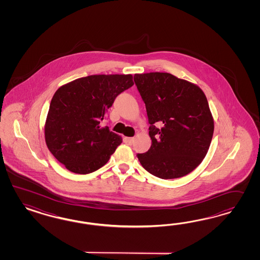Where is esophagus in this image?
I'll return each instance as SVG.
<instances>
[{"instance_id":"34e87169","label":"esophagus","mask_w":260,"mask_h":260,"mask_svg":"<svg viewBox=\"0 0 260 260\" xmlns=\"http://www.w3.org/2000/svg\"><path fill=\"white\" fill-rule=\"evenodd\" d=\"M125 140H126V143H128L129 145H132L134 141V137H126L125 138Z\"/></svg>"}]
</instances>
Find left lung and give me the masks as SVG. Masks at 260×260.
<instances>
[{"instance_id":"obj_1","label":"left lung","mask_w":260,"mask_h":260,"mask_svg":"<svg viewBox=\"0 0 260 260\" xmlns=\"http://www.w3.org/2000/svg\"><path fill=\"white\" fill-rule=\"evenodd\" d=\"M146 105L151 146L138 153L143 168L162 179L179 178L203 161L213 138V119L204 92L171 73L134 75Z\"/></svg>"}]
</instances>
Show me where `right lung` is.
I'll use <instances>...</instances> for the list:
<instances>
[{"label": "right lung", "instance_id": "1", "mask_svg": "<svg viewBox=\"0 0 260 260\" xmlns=\"http://www.w3.org/2000/svg\"><path fill=\"white\" fill-rule=\"evenodd\" d=\"M134 86L132 74L90 75L57 89L45 125L47 148L72 173L87 174L106 165L122 143L100 126L121 92Z\"/></svg>", "mask_w": 260, "mask_h": 260}]
</instances>
